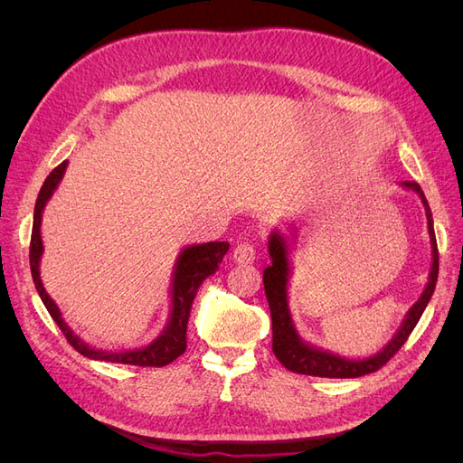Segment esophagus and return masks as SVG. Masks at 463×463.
Instances as JSON below:
<instances>
[{"label":"esophagus","mask_w":463,"mask_h":463,"mask_svg":"<svg viewBox=\"0 0 463 463\" xmlns=\"http://www.w3.org/2000/svg\"><path fill=\"white\" fill-rule=\"evenodd\" d=\"M232 259L237 264H250V262L255 260V249H253V245L237 243L235 249H233V253H232Z\"/></svg>","instance_id":"34e87169"}]
</instances>
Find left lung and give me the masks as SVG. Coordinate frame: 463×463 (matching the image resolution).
I'll return each mask as SVG.
<instances>
[{
  "label": "left lung",
  "mask_w": 463,
  "mask_h": 463,
  "mask_svg": "<svg viewBox=\"0 0 463 463\" xmlns=\"http://www.w3.org/2000/svg\"><path fill=\"white\" fill-rule=\"evenodd\" d=\"M400 187L413 191L419 199H421L425 206L427 216V228L430 237V270L429 279L425 284V289L421 293L411 309L405 313V318L398 332L392 335V340L376 352L374 355L363 357V359H347L342 355H335L326 349L317 347L309 342H305L296 322H293V315L289 311V282H291V253H293V240L288 237L284 232L274 228L269 235V255L272 259V264L266 266L262 274L266 299H269L270 317H272V352L278 357L282 365L293 373L299 374H311V376H325V378H355L369 374L381 369L388 359L394 355L398 349L408 340V335L415 328V325L421 318L425 307L429 305L434 286H437L439 278V249H437V237H434V226H432V214L429 203L425 199V193L419 187L415 181H402ZM293 235V233H291Z\"/></svg>",
  "instance_id": "left-lung-1"
}]
</instances>
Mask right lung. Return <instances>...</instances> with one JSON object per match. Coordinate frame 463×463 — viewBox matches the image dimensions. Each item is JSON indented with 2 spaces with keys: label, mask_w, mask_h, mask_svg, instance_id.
<instances>
[{
  "label": "right lung",
  "mask_w": 463,
  "mask_h": 463,
  "mask_svg": "<svg viewBox=\"0 0 463 463\" xmlns=\"http://www.w3.org/2000/svg\"><path fill=\"white\" fill-rule=\"evenodd\" d=\"M67 170V160L61 162L55 170L46 177L44 185H42L36 206H34V222H33V235H31V272L33 282L36 286L38 296L42 303L46 305L48 313L55 320V325L65 334L67 342L71 344L79 354L89 359L98 361H109V363H123V365H138V367H164L167 363L177 359L185 352L187 342V320L189 311L197 289L203 284V279L210 274H214L220 269V262L223 255L228 253L230 243L228 241H210V243H194L187 245L179 250V255L174 264L172 272V284H170V315L164 330L154 338L150 344L133 347V349H121V352H111V349H98L82 342L79 335L67 325L60 307L48 296V291L42 284L40 278V260L44 255V243H42V214L48 201L58 191L63 174Z\"/></svg>",
  "instance_id": "right-lung-1"
}]
</instances>
